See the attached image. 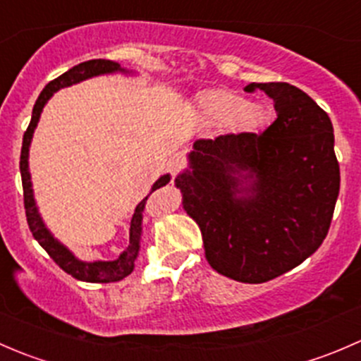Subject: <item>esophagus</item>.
<instances>
[{"mask_svg": "<svg viewBox=\"0 0 361 361\" xmlns=\"http://www.w3.org/2000/svg\"><path fill=\"white\" fill-rule=\"evenodd\" d=\"M185 166H187V160H185V157L181 154H176L173 157V160H171L169 169H171V173H173V174H178L180 171L185 169Z\"/></svg>", "mask_w": 361, "mask_h": 361, "instance_id": "34e87169", "label": "esophagus"}]
</instances>
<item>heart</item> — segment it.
I'll return each instance as SVG.
<instances>
[{"label": "heart", "instance_id": "b5f03b06", "mask_svg": "<svg viewBox=\"0 0 361 361\" xmlns=\"http://www.w3.org/2000/svg\"><path fill=\"white\" fill-rule=\"evenodd\" d=\"M199 116L213 126L231 123L235 129L255 130L265 122L264 108L248 104L245 97L225 89L204 90L195 99Z\"/></svg>", "mask_w": 361, "mask_h": 361}]
</instances>
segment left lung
I'll use <instances>...</instances> for the list:
<instances>
[{
	"instance_id": "left-lung-1",
	"label": "left lung",
	"mask_w": 361,
	"mask_h": 361,
	"mask_svg": "<svg viewBox=\"0 0 361 361\" xmlns=\"http://www.w3.org/2000/svg\"><path fill=\"white\" fill-rule=\"evenodd\" d=\"M245 90L272 97L278 118L262 134L195 141L176 187L201 228L207 264L235 281L265 283L322 246L341 173L332 122L307 94L285 82Z\"/></svg>"
}]
</instances>
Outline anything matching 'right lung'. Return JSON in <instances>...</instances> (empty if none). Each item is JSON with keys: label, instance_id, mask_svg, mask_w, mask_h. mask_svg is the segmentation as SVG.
Segmentation results:
<instances>
[{"label": "right lung", "instance_id": "1", "mask_svg": "<svg viewBox=\"0 0 361 361\" xmlns=\"http://www.w3.org/2000/svg\"><path fill=\"white\" fill-rule=\"evenodd\" d=\"M113 71H123L120 68L118 63L108 59H92L85 61V63H80L78 66H73L68 69L66 73H63L61 76H57L56 80L49 82L45 85V89L42 90L39 97L36 99L35 108H32V116L31 122H29L27 129L24 133L23 140V150H20V176H23V190H24V209H25V218H27L29 231L32 232V238L39 243L43 250L49 253V257L63 269L64 272H68L69 276H73L78 281H87V283H115L123 279L126 276H129L134 269V260L137 257V251H140V238H141V218H143V209L145 202L148 197H145L143 201L136 206L133 218H130L129 224V246L127 250L120 255L116 260L113 262H82L78 258H75V255L71 251L64 248L57 239L52 238L49 231H47L45 224L39 218L38 209L35 206V199H32V188H31V176H29L27 169V157H29V145H31L32 133H35V127L39 120V113H42L43 106H45L47 101L52 97V94L56 90L63 89V87L73 85V83H78L82 80L90 78V76L103 75V73H113ZM169 181V174L162 176L160 180L155 181L152 192L157 190V188L164 187V185Z\"/></svg>", "mask_w": 361, "mask_h": 361}]
</instances>
